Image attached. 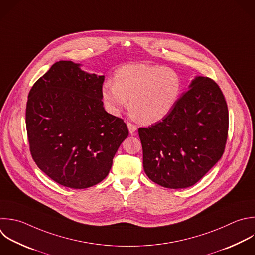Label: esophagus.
<instances>
[{
  "label": "esophagus",
  "mask_w": 255,
  "mask_h": 255,
  "mask_svg": "<svg viewBox=\"0 0 255 255\" xmlns=\"http://www.w3.org/2000/svg\"><path fill=\"white\" fill-rule=\"evenodd\" d=\"M128 131H129V133L131 135H134L135 132H136V129H137L136 127L134 125L130 124V123H128Z\"/></svg>",
  "instance_id": "34e87169"
}]
</instances>
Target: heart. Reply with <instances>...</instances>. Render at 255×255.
<instances>
[{"instance_id":"obj_1","label":"heart","mask_w":255,"mask_h":255,"mask_svg":"<svg viewBox=\"0 0 255 255\" xmlns=\"http://www.w3.org/2000/svg\"><path fill=\"white\" fill-rule=\"evenodd\" d=\"M180 93L181 80L175 71L146 64L120 68L115 81H106L102 88L105 106L112 115H121L130 100L131 112L148 125L164 119L176 105Z\"/></svg>"}]
</instances>
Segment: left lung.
I'll return each instance as SVG.
<instances>
[{
  "label": "left lung",
  "instance_id": "left-lung-1",
  "mask_svg": "<svg viewBox=\"0 0 255 255\" xmlns=\"http://www.w3.org/2000/svg\"><path fill=\"white\" fill-rule=\"evenodd\" d=\"M172 111L148 128H138L143 169L167 188L195 184L222 156L228 131L223 94L209 78L194 77Z\"/></svg>",
  "mask_w": 255,
  "mask_h": 255
}]
</instances>
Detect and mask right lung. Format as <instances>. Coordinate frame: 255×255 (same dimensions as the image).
<instances>
[{"label": "right lung", "instance_id": "obj_1", "mask_svg": "<svg viewBox=\"0 0 255 255\" xmlns=\"http://www.w3.org/2000/svg\"><path fill=\"white\" fill-rule=\"evenodd\" d=\"M60 61L30 91L26 126L32 156L53 180L81 189L105 179L128 129L106 112L105 76Z\"/></svg>", "mask_w": 255, "mask_h": 255}]
</instances>
